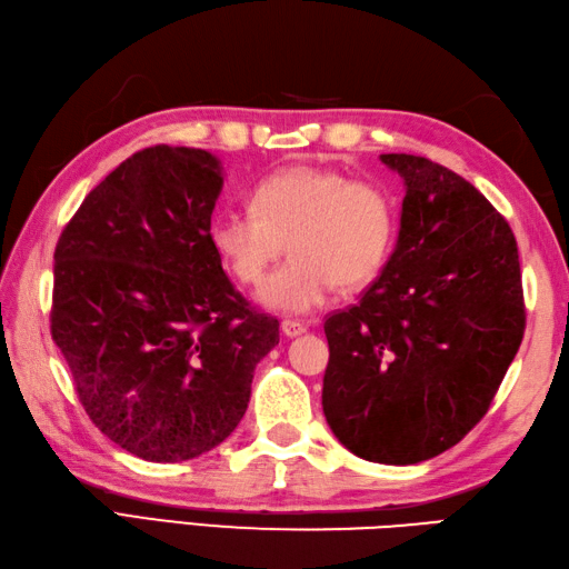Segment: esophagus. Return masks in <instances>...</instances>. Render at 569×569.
Here are the masks:
<instances>
[{
	"label": "esophagus",
	"instance_id": "1",
	"mask_svg": "<svg viewBox=\"0 0 569 569\" xmlns=\"http://www.w3.org/2000/svg\"><path fill=\"white\" fill-rule=\"evenodd\" d=\"M281 330H283V336H288V338H298V336H303V332L308 330V326H306V322H300V320L286 318L281 322Z\"/></svg>",
	"mask_w": 569,
	"mask_h": 569
}]
</instances>
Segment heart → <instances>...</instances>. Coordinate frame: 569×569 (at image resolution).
I'll list each match as a JSON object with an SVG mask.
<instances>
[{"label": "heart", "mask_w": 569, "mask_h": 569, "mask_svg": "<svg viewBox=\"0 0 569 569\" xmlns=\"http://www.w3.org/2000/svg\"><path fill=\"white\" fill-rule=\"evenodd\" d=\"M397 199L372 180L326 167L278 170L251 192V207L211 219L209 241L243 286H259L288 243L291 259L261 286L259 303L278 313H308L340 286L372 283L395 251Z\"/></svg>", "instance_id": "b5f03b06"}]
</instances>
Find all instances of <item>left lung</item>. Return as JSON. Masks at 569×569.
<instances>
[{"label":"left lung","mask_w":569,"mask_h":569,"mask_svg":"<svg viewBox=\"0 0 569 569\" xmlns=\"http://www.w3.org/2000/svg\"><path fill=\"white\" fill-rule=\"evenodd\" d=\"M405 180L397 247L360 303L326 318L322 411L355 456L407 466L456 447L526 332L518 243L449 167L382 154Z\"/></svg>","instance_id":"left-lung-1"}]
</instances>
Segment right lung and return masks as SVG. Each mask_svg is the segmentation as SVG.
<instances>
[{
	"label": "right lung",
	"mask_w": 569,
	"mask_h": 569,
	"mask_svg": "<svg viewBox=\"0 0 569 569\" xmlns=\"http://www.w3.org/2000/svg\"><path fill=\"white\" fill-rule=\"evenodd\" d=\"M214 154L154 144L88 192L53 251L51 338L93 425L144 461L219 447L249 407L278 320L209 241Z\"/></svg>",
	"instance_id": "obj_1"
}]
</instances>
